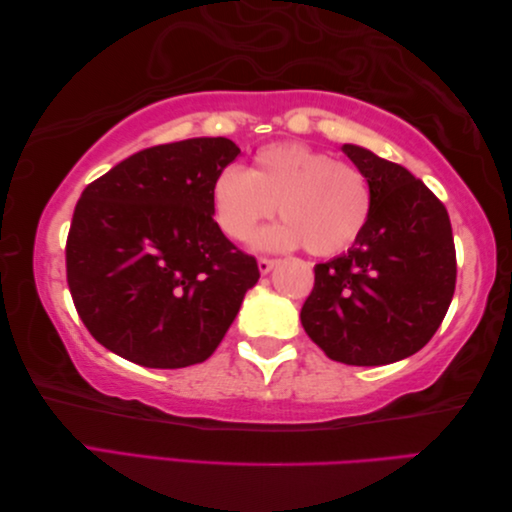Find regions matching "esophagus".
<instances>
[{
    "label": "esophagus",
    "instance_id": "esophagus-1",
    "mask_svg": "<svg viewBox=\"0 0 512 512\" xmlns=\"http://www.w3.org/2000/svg\"><path fill=\"white\" fill-rule=\"evenodd\" d=\"M257 266H259V273H262V275H268L270 270H273V268L277 266V259H270V257H259Z\"/></svg>",
    "mask_w": 512,
    "mask_h": 512
}]
</instances>
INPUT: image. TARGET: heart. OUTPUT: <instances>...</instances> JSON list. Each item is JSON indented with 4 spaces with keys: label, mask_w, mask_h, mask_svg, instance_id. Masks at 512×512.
<instances>
[{
    "label": "heart",
    "mask_w": 512,
    "mask_h": 512,
    "mask_svg": "<svg viewBox=\"0 0 512 512\" xmlns=\"http://www.w3.org/2000/svg\"><path fill=\"white\" fill-rule=\"evenodd\" d=\"M217 226L233 242H246L275 215L284 222L259 237L266 248L306 244L312 255L330 257L352 248L374 209L365 173L328 151L301 143L259 147L250 169L228 165L211 182Z\"/></svg>",
    "instance_id": "b5f03b06"
}]
</instances>
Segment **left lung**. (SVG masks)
<instances>
[{
    "label": "left lung",
    "instance_id": "left-lung-1",
    "mask_svg": "<svg viewBox=\"0 0 512 512\" xmlns=\"http://www.w3.org/2000/svg\"><path fill=\"white\" fill-rule=\"evenodd\" d=\"M372 187L361 239L314 266L301 325L325 356L387 365L416 354L447 314L458 277L449 213L422 180L369 149L343 145Z\"/></svg>",
    "mask_w": 512,
    "mask_h": 512
}]
</instances>
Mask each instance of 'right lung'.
<instances>
[{
  "mask_svg": "<svg viewBox=\"0 0 512 512\" xmlns=\"http://www.w3.org/2000/svg\"><path fill=\"white\" fill-rule=\"evenodd\" d=\"M228 138L156 145L118 162L76 202L65 273L85 328L136 365L202 363L222 343L259 266L213 220Z\"/></svg>",
  "mask_w": 512,
  "mask_h": 512,
  "instance_id": "obj_1",
  "label": "right lung"
}]
</instances>
